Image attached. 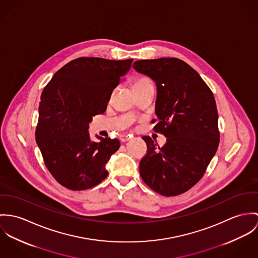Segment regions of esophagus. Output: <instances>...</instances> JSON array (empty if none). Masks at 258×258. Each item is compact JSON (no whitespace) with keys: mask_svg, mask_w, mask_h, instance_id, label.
Instances as JSON below:
<instances>
[{"mask_svg":"<svg viewBox=\"0 0 258 258\" xmlns=\"http://www.w3.org/2000/svg\"><path fill=\"white\" fill-rule=\"evenodd\" d=\"M119 140H120V142H121V143H125V142H127V141H130V140H131V137H128V136H124V135H121V136L119 137Z\"/></svg>","mask_w":258,"mask_h":258,"instance_id":"obj_1","label":"esophagus"}]
</instances>
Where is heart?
I'll return each mask as SVG.
<instances>
[{
  "instance_id": "b5f03b06",
  "label": "heart",
  "mask_w": 258,
  "mask_h": 258,
  "mask_svg": "<svg viewBox=\"0 0 258 258\" xmlns=\"http://www.w3.org/2000/svg\"><path fill=\"white\" fill-rule=\"evenodd\" d=\"M153 85L151 80L148 77L145 76H140L138 77L135 82H134V89H139V88H143V87L150 86Z\"/></svg>"
}]
</instances>
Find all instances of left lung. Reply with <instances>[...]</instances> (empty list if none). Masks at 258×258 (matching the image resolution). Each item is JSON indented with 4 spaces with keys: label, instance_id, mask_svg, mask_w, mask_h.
<instances>
[{
    "label": "left lung",
    "instance_id": "left-lung-1",
    "mask_svg": "<svg viewBox=\"0 0 258 258\" xmlns=\"http://www.w3.org/2000/svg\"><path fill=\"white\" fill-rule=\"evenodd\" d=\"M134 69L157 87L156 133L167 141L159 147L143 137L147 153L140 162L144 183L163 196H177L199 182L220 143L214 95L199 73L178 58L138 60Z\"/></svg>",
    "mask_w": 258,
    "mask_h": 258
}]
</instances>
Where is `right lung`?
<instances>
[{"label":"right lung","instance_id":"add662e5","mask_svg":"<svg viewBox=\"0 0 258 258\" xmlns=\"http://www.w3.org/2000/svg\"><path fill=\"white\" fill-rule=\"evenodd\" d=\"M133 61L77 58L59 69L43 89L35 140L48 171L65 188L86 190L108 176L106 164L119 141L97 136L100 142H92L89 122L105 113Z\"/></svg>","mask_w":258,"mask_h":258}]
</instances>
